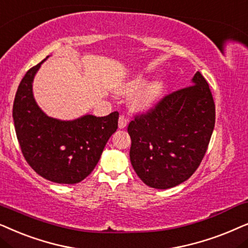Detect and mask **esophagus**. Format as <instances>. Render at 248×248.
Wrapping results in <instances>:
<instances>
[{
    "mask_svg": "<svg viewBox=\"0 0 248 248\" xmlns=\"http://www.w3.org/2000/svg\"><path fill=\"white\" fill-rule=\"evenodd\" d=\"M127 124H128V119L124 117V115H120V117H119V124H118L119 128H120V129H124V127H127Z\"/></svg>",
    "mask_w": 248,
    "mask_h": 248,
    "instance_id": "esophagus-1",
    "label": "esophagus"
}]
</instances>
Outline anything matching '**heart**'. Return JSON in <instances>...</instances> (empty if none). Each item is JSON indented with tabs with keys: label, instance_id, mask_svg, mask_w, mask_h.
<instances>
[{
	"label": "heart",
	"instance_id": "heart-1",
	"mask_svg": "<svg viewBox=\"0 0 248 248\" xmlns=\"http://www.w3.org/2000/svg\"><path fill=\"white\" fill-rule=\"evenodd\" d=\"M146 81V78L143 76H138L126 82L119 90V92L124 95H133L138 90L140 91V92L138 91L139 93L135 96L133 102L134 108L140 111H146L153 108L162 96L164 91V85L161 80L151 81L147 85Z\"/></svg>",
	"mask_w": 248,
	"mask_h": 248
}]
</instances>
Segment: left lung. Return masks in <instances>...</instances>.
<instances>
[{"instance_id": "1", "label": "left lung", "mask_w": 248, "mask_h": 248, "mask_svg": "<svg viewBox=\"0 0 248 248\" xmlns=\"http://www.w3.org/2000/svg\"><path fill=\"white\" fill-rule=\"evenodd\" d=\"M214 124L212 93L197 71L190 86L167 95L130 121L129 155L137 176L157 189L186 181L202 162Z\"/></svg>"}]
</instances>
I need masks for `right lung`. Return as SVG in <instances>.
Wrapping results in <instances>:
<instances>
[{
    "label": "right lung",
    "instance_id": "obj_1",
    "mask_svg": "<svg viewBox=\"0 0 248 248\" xmlns=\"http://www.w3.org/2000/svg\"><path fill=\"white\" fill-rule=\"evenodd\" d=\"M44 61L29 69L16 93L12 117L16 138L27 163L39 176L57 184H77L96 167L118 129L119 113L86 114L69 121L46 115L32 95V80Z\"/></svg>",
    "mask_w": 248,
    "mask_h": 248
}]
</instances>
